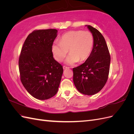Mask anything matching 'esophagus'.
Here are the masks:
<instances>
[{
    "mask_svg": "<svg viewBox=\"0 0 134 134\" xmlns=\"http://www.w3.org/2000/svg\"><path fill=\"white\" fill-rule=\"evenodd\" d=\"M63 69L65 70V69H68V68L67 66H63Z\"/></svg>",
    "mask_w": 134,
    "mask_h": 134,
    "instance_id": "1",
    "label": "esophagus"
}]
</instances>
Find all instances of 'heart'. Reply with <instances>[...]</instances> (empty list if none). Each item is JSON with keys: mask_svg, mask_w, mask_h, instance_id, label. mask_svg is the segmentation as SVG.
<instances>
[{"mask_svg": "<svg viewBox=\"0 0 134 134\" xmlns=\"http://www.w3.org/2000/svg\"><path fill=\"white\" fill-rule=\"evenodd\" d=\"M94 39L89 31H72L64 34L59 42H55L52 46V52L55 59L59 62L70 52L65 63L72 65L75 63L84 62L90 56L93 49Z\"/></svg>", "mask_w": 134, "mask_h": 134, "instance_id": "heart-1", "label": "heart"}]
</instances>
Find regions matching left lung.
I'll return each instance as SVG.
<instances>
[{"instance_id":"1","label":"left lung","mask_w":134,"mask_h":134,"mask_svg":"<svg viewBox=\"0 0 134 134\" xmlns=\"http://www.w3.org/2000/svg\"><path fill=\"white\" fill-rule=\"evenodd\" d=\"M92 33L94 44L91 54L83 64L72 69L76 88L85 95H94L104 86L108 79L111 57L106 42L100 32L86 25Z\"/></svg>"}]
</instances>
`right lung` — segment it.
<instances>
[{"label":"right lung","mask_w":134,"mask_h":134,"mask_svg":"<svg viewBox=\"0 0 134 134\" xmlns=\"http://www.w3.org/2000/svg\"><path fill=\"white\" fill-rule=\"evenodd\" d=\"M55 29L36 30L26 39L19 59V70L24 87L40 100L54 96L63 73L62 65L54 59L52 46L57 37Z\"/></svg>","instance_id":"1"}]
</instances>
